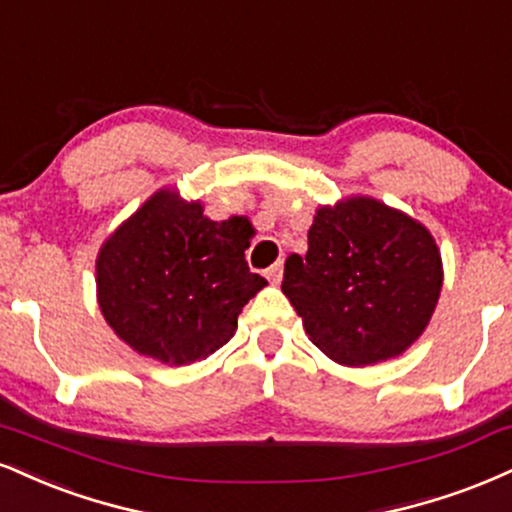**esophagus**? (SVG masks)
<instances>
[{"label": "esophagus", "mask_w": 512, "mask_h": 512, "mask_svg": "<svg viewBox=\"0 0 512 512\" xmlns=\"http://www.w3.org/2000/svg\"><path fill=\"white\" fill-rule=\"evenodd\" d=\"M281 276H283V264L281 262H276V264H272V267L267 269V279H269V283H281Z\"/></svg>", "instance_id": "34e87169"}]
</instances>
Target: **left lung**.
<instances>
[{"label":"left lung","mask_w":512,"mask_h":512,"mask_svg":"<svg viewBox=\"0 0 512 512\" xmlns=\"http://www.w3.org/2000/svg\"><path fill=\"white\" fill-rule=\"evenodd\" d=\"M441 286L432 233L357 195L317 209L307 255L288 257L281 291L326 357L365 367L405 353L422 336Z\"/></svg>","instance_id":"8db88e82"}]
</instances>
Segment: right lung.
<instances>
[{
  "mask_svg": "<svg viewBox=\"0 0 512 512\" xmlns=\"http://www.w3.org/2000/svg\"><path fill=\"white\" fill-rule=\"evenodd\" d=\"M250 233L248 219L212 221L200 202L159 190L97 255V303L107 324L135 353L164 365L212 355L267 286L245 262Z\"/></svg>",
  "mask_w": 512,
  "mask_h": 512,
  "instance_id": "right-lung-1",
  "label": "right lung"
}]
</instances>
